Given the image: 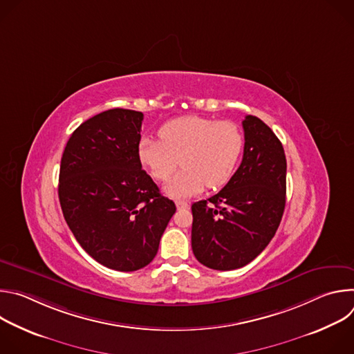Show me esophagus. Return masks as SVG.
<instances>
[{
    "label": "esophagus",
    "mask_w": 354,
    "mask_h": 354,
    "mask_svg": "<svg viewBox=\"0 0 354 354\" xmlns=\"http://www.w3.org/2000/svg\"><path fill=\"white\" fill-rule=\"evenodd\" d=\"M175 205H176V207H178L179 210L189 207V203H187V201H185V200H176Z\"/></svg>",
    "instance_id": "34e87169"
}]
</instances>
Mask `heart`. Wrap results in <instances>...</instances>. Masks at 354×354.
<instances>
[{
    "label": "heart",
    "instance_id": "obj_1",
    "mask_svg": "<svg viewBox=\"0 0 354 354\" xmlns=\"http://www.w3.org/2000/svg\"><path fill=\"white\" fill-rule=\"evenodd\" d=\"M160 138H141L138 158L156 180H167L180 162L183 168L164 187L171 197L193 196L206 185L209 189L224 186L243 149V134L235 123L201 116L165 123Z\"/></svg>",
    "mask_w": 354,
    "mask_h": 354
}]
</instances>
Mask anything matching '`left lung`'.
<instances>
[{"instance_id":"left-lung-1","label":"left lung","mask_w":354,"mask_h":354,"mask_svg":"<svg viewBox=\"0 0 354 354\" xmlns=\"http://www.w3.org/2000/svg\"><path fill=\"white\" fill-rule=\"evenodd\" d=\"M245 145L239 168L207 200L192 205V249L214 270L254 261L274 236L286 206L287 162L280 140L259 118L242 122Z\"/></svg>"}]
</instances>
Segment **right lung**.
<instances>
[{
	"instance_id": "right-lung-1",
	"label": "right lung",
	"mask_w": 354,
	"mask_h": 354,
	"mask_svg": "<svg viewBox=\"0 0 354 354\" xmlns=\"http://www.w3.org/2000/svg\"><path fill=\"white\" fill-rule=\"evenodd\" d=\"M144 115L99 113L71 134L62 157L59 198L78 243L97 263L119 272L147 266L176 212L141 168Z\"/></svg>"
}]
</instances>
